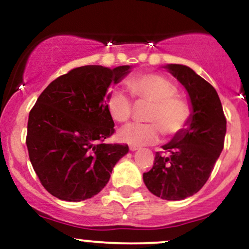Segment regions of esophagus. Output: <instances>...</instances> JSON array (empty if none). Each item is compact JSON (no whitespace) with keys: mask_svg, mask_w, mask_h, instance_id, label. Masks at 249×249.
<instances>
[{"mask_svg":"<svg viewBox=\"0 0 249 249\" xmlns=\"http://www.w3.org/2000/svg\"><path fill=\"white\" fill-rule=\"evenodd\" d=\"M137 150H139V147L138 146H134V145H130V151H137Z\"/></svg>","mask_w":249,"mask_h":249,"instance_id":"esophagus-1","label":"esophagus"}]
</instances>
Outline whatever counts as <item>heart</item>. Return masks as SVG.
Listing matches in <instances>:
<instances>
[{"mask_svg":"<svg viewBox=\"0 0 249 249\" xmlns=\"http://www.w3.org/2000/svg\"><path fill=\"white\" fill-rule=\"evenodd\" d=\"M126 85L137 101L150 103L146 121L148 124H131L123 127L119 138L134 146L154 144L162 132L172 137L181 132L190 121L191 110L186 101L177 96V87L165 77L156 73L136 76ZM113 121L126 123L132 116L133 104L130 97L119 89H113L105 99Z\"/></svg>","mask_w":249,"mask_h":249,"instance_id":"1","label":"heart"}]
</instances>
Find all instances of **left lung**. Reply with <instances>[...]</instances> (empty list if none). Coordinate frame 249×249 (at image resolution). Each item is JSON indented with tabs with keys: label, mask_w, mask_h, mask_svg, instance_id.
<instances>
[{
	"label": "left lung",
	"mask_w": 249,
	"mask_h": 249,
	"mask_svg": "<svg viewBox=\"0 0 249 249\" xmlns=\"http://www.w3.org/2000/svg\"><path fill=\"white\" fill-rule=\"evenodd\" d=\"M179 81L190 97L187 126L162 145L156 153L153 167L142 174L147 190L158 198L182 200L206 184L224 148L226 118L221 102L210 83L190 67H162Z\"/></svg>",
	"instance_id": "1"
}]
</instances>
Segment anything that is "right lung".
<instances>
[{
  "label": "right lung",
  "instance_id": "obj_1",
  "mask_svg": "<svg viewBox=\"0 0 249 249\" xmlns=\"http://www.w3.org/2000/svg\"><path fill=\"white\" fill-rule=\"evenodd\" d=\"M131 68H76L51 82L31 108L29 158L41 184L56 198L73 202L92 198L128 152L126 144L103 142L115 132L105 104L107 89Z\"/></svg>",
  "mask_w": 249,
  "mask_h": 249
}]
</instances>
